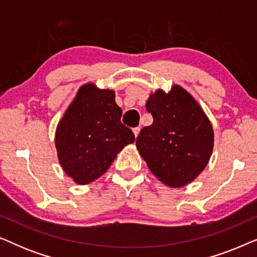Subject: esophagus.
I'll return each mask as SVG.
<instances>
[{
    "label": "esophagus",
    "mask_w": 257,
    "mask_h": 257,
    "mask_svg": "<svg viewBox=\"0 0 257 257\" xmlns=\"http://www.w3.org/2000/svg\"><path fill=\"white\" fill-rule=\"evenodd\" d=\"M139 132H140V127H139V126H138V127H135V128H133V133H135V136H136V137H138Z\"/></svg>",
    "instance_id": "esophagus-1"
}]
</instances>
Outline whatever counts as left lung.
I'll return each mask as SVG.
<instances>
[{
    "mask_svg": "<svg viewBox=\"0 0 257 257\" xmlns=\"http://www.w3.org/2000/svg\"><path fill=\"white\" fill-rule=\"evenodd\" d=\"M146 110L153 115L136 145L151 172L172 187H181L203 171L213 151L214 133L200 105L182 87L151 94Z\"/></svg>",
    "mask_w": 257,
    "mask_h": 257,
    "instance_id": "8db88e82",
    "label": "left lung"
}]
</instances>
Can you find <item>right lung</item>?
I'll use <instances>...</instances> for the list:
<instances>
[{"label": "right lung", "mask_w": 257, "mask_h": 257, "mask_svg": "<svg viewBox=\"0 0 257 257\" xmlns=\"http://www.w3.org/2000/svg\"><path fill=\"white\" fill-rule=\"evenodd\" d=\"M114 92L92 84L80 87L56 131V149L65 173L86 185L108 170L122 147L135 142L122 124Z\"/></svg>", "instance_id": "add662e5"}]
</instances>
